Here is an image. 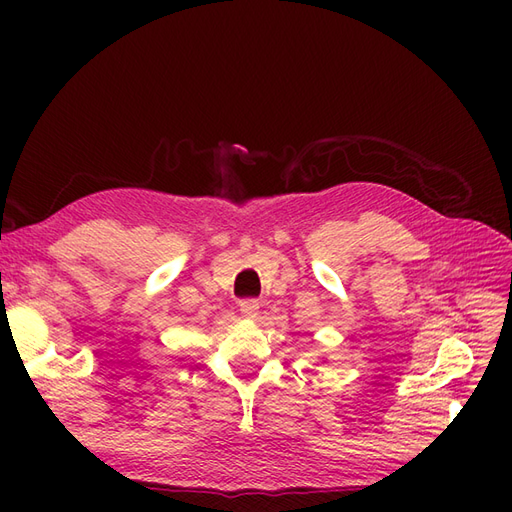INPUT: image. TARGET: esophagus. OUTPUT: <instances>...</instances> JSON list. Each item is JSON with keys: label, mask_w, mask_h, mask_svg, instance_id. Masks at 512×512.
<instances>
[{"label": "esophagus", "mask_w": 512, "mask_h": 512, "mask_svg": "<svg viewBox=\"0 0 512 512\" xmlns=\"http://www.w3.org/2000/svg\"><path fill=\"white\" fill-rule=\"evenodd\" d=\"M239 309H241V314H243L245 318H254V316L258 314L260 305H258L256 299H243V301L239 303Z\"/></svg>", "instance_id": "esophagus-1"}]
</instances>
